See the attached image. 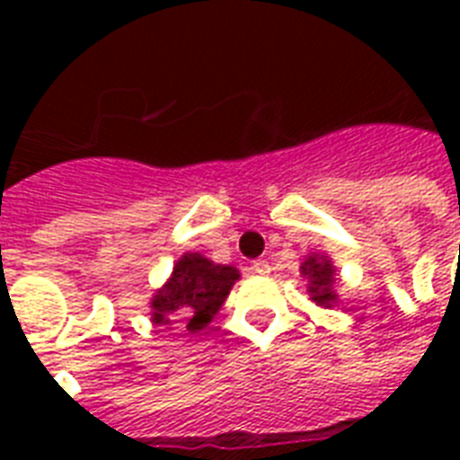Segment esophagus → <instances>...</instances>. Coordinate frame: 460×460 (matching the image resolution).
I'll return each instance as SVG.
<instances>
[{"mask_svg": "<svg viewBox=\"0 0 460 460\" xmlns=\"http://www.w3.org/2000/svg\"><path fill=\"white\" fill-rule=\"evenodd\" d=\"M251 270L255 274H270V272H272V267H270V262H267V260H255V262L251 265Z\"/></svg>", "mask_w": 460, "mask_h": 460, "instance_id": "1", "label": "esophagus"}]
</instances>
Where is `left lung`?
I'll use <instances>...</instances> for the list:
<instances>
[{
    "label": "left lung",
    "instance_id": "obj_1",
    "mask_svg": "<svg viewBox=\"0 0 460 460\" xmlns=\"http://www.w3.org/2000/svg\"><path fill=\"white\" fill-rule=\"evenodd\" d=\"M334 267H332V260L327 255H307L305 262L301 265V274L307 279V294L313 296V301L317 305L332 307V303H336L334 294Z\"/></svg>",
    "mask_w": 460,
    "mask_h": 460
}]
</instances>
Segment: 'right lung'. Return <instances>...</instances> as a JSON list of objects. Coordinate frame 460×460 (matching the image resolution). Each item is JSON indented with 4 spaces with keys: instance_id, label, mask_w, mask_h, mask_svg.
Wrapping results in <instances>:
<instances>
[{
    "instance_id": "obj_1",
    "label": "right lung",
    "mask_w": 460,
    "mask_h": 460,
    "mask_svg": "<svg viewBox=\"0 0 460 460\" xmlns=\"http://www.w3.org/2000/svg\"><path fill=\"white\" fill-rule=\"evenodd\" d=\"M238 277L236 267L217 265L200 252L181 255L169 281L153 296V322L166 329L183 327L190 334L200 332L219 313Z\"/></svg>"
}]
</instances>
